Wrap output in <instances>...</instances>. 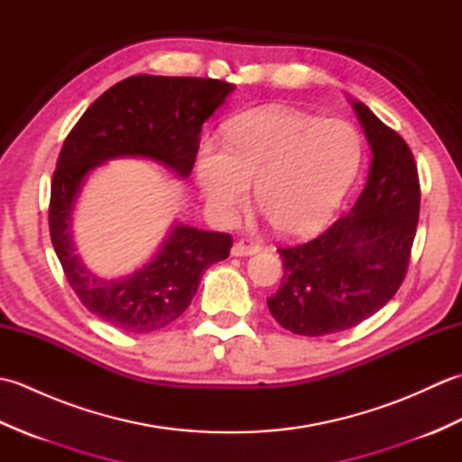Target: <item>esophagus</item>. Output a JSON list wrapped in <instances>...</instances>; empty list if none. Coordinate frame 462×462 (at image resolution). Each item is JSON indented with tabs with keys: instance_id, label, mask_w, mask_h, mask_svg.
I'll return each instance as SVG.
<instances>
[{
	"instance_id": "34e87169",
	"label": "esophagus",
	"mask_w": 462,
	"mask_h": 462,
	"mask_svg": "<svg viewBox=\"0 0 462 462\" xmlns=\"http://www.w3.org/2000/svg\"><path fill=\"white\" fill-rule=\"evenodd\" d=\"M262 250V246L258 242L252 240H238L232 246V256H252V254H258Z\"/></svg>"
}]
</instances>
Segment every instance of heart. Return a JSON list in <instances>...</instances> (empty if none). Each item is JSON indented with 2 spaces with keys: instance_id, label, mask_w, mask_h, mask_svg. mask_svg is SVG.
I'll use <instances>...</instances> for the list:
<instances>
[{
  "instance_id": "obj_1",
  "label": "heart",
  "mask_w": 462,
  "mask_h": 462,
  "mask_svg": "<svg viewBox=\"0 0 462 462\" xmlns=\"http://www.w3.org/2000/svg\"><path fill=\"white\" fill-rule=\"evenodd\" d=\"M361 136L346 121L282 106L238 116L226 141L200 144L196 174L216 218L232 222L258 182V206L283 236L319 230L357 179Z\"/></svg>"
}]
</instances>
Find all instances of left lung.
<instances>
[{"label": "left lung", "mask_w": 462, "mask_h": 462, "mask_svg": "<svg viewBox=\"0 0 462 462\" xmlns=\"http://www.w3.org/2000/svg\"><path fill=\"white\" fill-rule=\"evenodd\" d=\"M353 109L373 152L365 189L319 236L278 248L283 278L268 308L298 336L356 328L385 306L407 276L420 206L415 156L369 106L357 101Z\"/></svg>", "instance_id": "obj_1"}]
</instances>
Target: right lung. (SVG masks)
<instances>
[{
    "instance_id": "right-lung-1",
    "label": "right lung",
    "mask_w": 462,
    "mask_h": 462,
    "mask_svg": "<svg viewBox=\"0 0 462 462\" xmlns=\"http://www.w3.org/2000/svg\"><path fill=\"white\" fill-rule=\"evenodd\" d=\"M234 85L200 77L134 75L105 91L67 134L49 200V234L69 286L83 306L126 333L169 326L190 306L204 270L230 256L232 236L176 224L159 254L134 273L103 280L83 266L71 214L85 176L119 156H143L189 176L204 121Z\"/></svg>"
}]
</instances>
